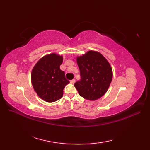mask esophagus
I'll return each instance as SVG.
<instances>
[{
  "label": "esophagus",
  "mask_w": 150,
  "mask_h": 150,
  "mask_svg": "<svg viewBox=\"0 0 150 150\" xmlns=\"http://www.w3.org/2000/svg\"><path fill=\"white\" fill-rule=\"evenodd\" d=\"M70 83H71V84H74V83H75V79H72V80H71V81H70Z\"/></svg>",
  "instance_id": "obj_1"
}]
</instances>
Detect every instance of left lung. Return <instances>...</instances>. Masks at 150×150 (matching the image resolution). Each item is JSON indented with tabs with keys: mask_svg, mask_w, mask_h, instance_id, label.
<instances>
[{
	"mask_svg": "<svg viewBox=\"0 0 150 150\" xmlns=\"http://www.w3.org/2000/svg\"><path fill=\"white\" fill-rule=\"evenodd\" d=\"M81 80L74 84L79 94L94 101L106 93L112 78V68L101 53L89 51L77 57Z\"/></svg>",
	"mask_w": 150,
	"mask_h": 150,
	"instance_id": "obj_1",
	"label": "left lung"
}]
</instances>
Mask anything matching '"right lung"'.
Returning a JSON list of instances; mask_svg holds the SVG:
<instances>
[{
    "instance_id": "obj_1",
    "label": "right lung",
    "mask_w": 150,
    "mask_h": 150,
    "mask_svg": "<svg viewBox=\"0 0 150 150\" xmlns=\"http://www.w3.org/2000/svg\"><path fill=\"white\" fill-rule=\"evenodd\" d=\"M63 57L56 53L44 56L36 63L31 72L34 89L42 100L51 103L63 96V89L69 83L65 72L60 69Z\"/></svg>"
}]
</instances>
